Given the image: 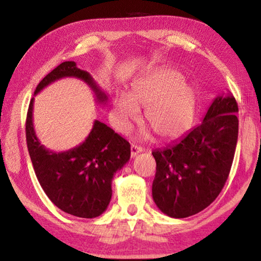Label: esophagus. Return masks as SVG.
<instances>
[{
  "label": "esophagus",
  "instance_id": "esophagus-1",
  "mask_svg": "<svg viewBox=\"0 0 261 261\" xmlns=\"http://www.w3.org/2000/svg\"><path fill=\"white\" fill-rule=\"evenodd\" d=\"M141 151H143V148L137 146V145H135V144H132L131 145V158H135L136 155H138Z\"/></svg>",
  "mask_w": 261,
  "mask_h": 261
}]
</instances>
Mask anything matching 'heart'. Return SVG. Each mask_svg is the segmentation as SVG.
I'll use <instances>...</instances> for the list:
<instances>
[{
    "instance_id": "b5f03b06",
    "label": "heart",
    "mask_w": 261,
    "mask_h": 261,
    "mask_svg": "<svg viewBox=\"0 0 261 261\" xmlns=\"http://www.w3.org/2000/svg\"><path fill=\"white\" fill-rule=\"evenodd\" d=\"M139 108H146L145 122L159 139L174 140L191 127L197 94L177 70L159 69L132 84L130 94L115 95L113 115L117 129L129 130L131 123L138 120Z\"/></svg>"
}]
</instances>
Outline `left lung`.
<instances>
[{"label": "left lung", "instance_id": "1", "mask_svg": "<svg viewBox=\"0 0 261 261\" xmlns=\"http://www.w3.org/2000/svg\"><path fill=\"white\" fill-rule=\"evenodd\" d=\"M233 96L214 99L199 125L152 154L156 162L152 196L162 213L183 219L210 206L230 173L238 137Z\"/></svg>", "mask_w": 261, "mask_h": 261}]
</instances>
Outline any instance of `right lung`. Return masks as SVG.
Masks as SVG:
<instances>
[{"label": "right lung", "mask_w": 261, "mask_h": 261, "mask_svg": "<svg viewBox=\"0 0 261 261\" xmlns=\"http://www.w3.org/2000/svg\"><path fill=\"white\" fill-rule=\"evenodd\" d=\"M76 77L93 90L99 103L108 96L87 71L73 61L61 63L39 83L34 95L49 84ZM31 99L26 117V143L35 175L53 204L77 218L93 219L103 213L112 199V182L117 170L129 161L130 144L105 123L94 121L87 138L65 152H53L40 144L33 126Z\"/></svg>", "instance_id": "right-lung-1"}]
</instances>
